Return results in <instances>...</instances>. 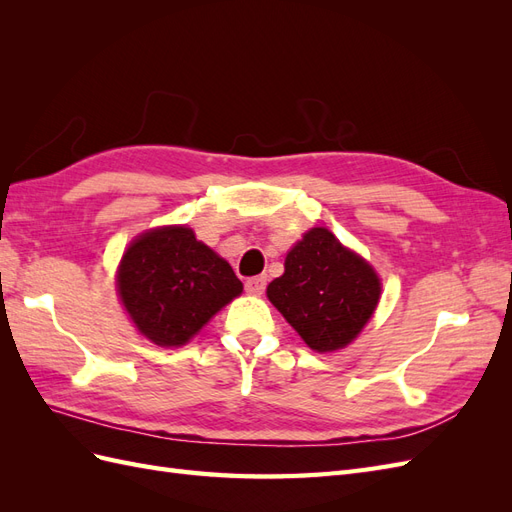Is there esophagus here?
Listing matches in <instances>:
<instances>
[{
    "label": "esophagus",
    "instance_id": "34e87169",
    "mask_svg": "<svg viewBox=\"0 0 512 512\" xmlns=\"http://www.w3.org/2000/svg\"><path fill=\"white\" fill-rule=\"evenodd\" d=\"M267 288V277L265 275H256V277H250V280L245 282V290L247 294H262Z\"/></svg>",
    "mask_w": 512,
    "mask_h": 512
}]
</instances>
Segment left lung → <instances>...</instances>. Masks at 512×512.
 <instances>
[{"label":"left lung","mask_w":512,"mask_h":512,"mask_svg":"<svg viewBox=\"0 0 512 512\" xmlns=\"http://www.w3.org/2000/svg\"><path fill=\"white\" fill-rule=\"evenodd\" d=\"M284 269L269 284L267 297L312 350L348 346L378 305V275L327 228L305 232Z\"/></svg>","instance_id":"left-lung-1"}]
</instances>
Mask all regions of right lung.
<instances>
[{
	"label": "right lung",
	"instance_id": "add662e5",
	"mask_svg": "<svg viewBox=\"0 0 512 512\" xmlns=\"http://www.w3.org/2000/svg\"><path fill=\"white\" fill-rule=\"evenodd\" d=\"M119 297L145 337L183 346L243 284L224 258L185 226L145 232L121 258Z\"/></svg>",
	"mask_w": 512,
	"mask_h": 512
}]
</instances>
